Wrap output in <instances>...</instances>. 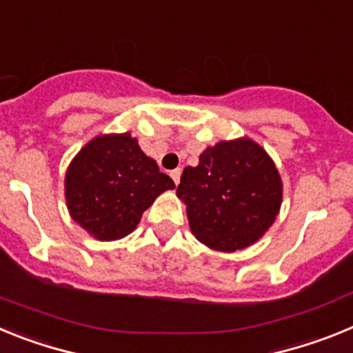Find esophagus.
<instances>
[{
  "label": "esophagus",
  "mask_w": 353,
  "mask_h": 353,
  "mask_svg": "<svg viewBox=\"0 0 353 353\" xmlns=\"http://www.w3.org/2000/svg\"><path fill=\"white\" fill-rule=\"evenodd\" d=\"M171 179H173V182L176 183V185H179V182H180V174H182V170H180V168H176V170H173L171 171Z\"/></svg>",
  "instance_id": "34e87169"
}]
</instances>
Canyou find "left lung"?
<instances>
[{"instance_id": "obj_1", "label": "left lung", "mask_w": 353, "mask_h": 353, "mask_svg": "<svg viewBox=\"0 0 353 353\" xmlns=\"http://www.w3.org/2000/svg\"><path fill=\"white\" fill-rule=\"evenodd\" d=\"M176 194L199 242L232 252L256 242L276 219L283 183L272 159L251 139L221 141L187 166Z\"/></svg>"}]
</instances>
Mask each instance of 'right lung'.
<instances>
[{
	"label": "right lung",
	"mask_w": 353,
	"mask_h": 353,
	"mask_svg": "<svg viewBox=\"0 0 353 353\" xmlns=\"http://www.w3.org/2000/svg\"><path fill=\"white\" fill-rule=\"evenodd\" d=\"M174 182L159 171L130 134L99 136L72 161L65 196L72 219L99 240L129 235L161 192Z\"/></svg>",
	"instance_id": "add662e5"
}]
</instances>
